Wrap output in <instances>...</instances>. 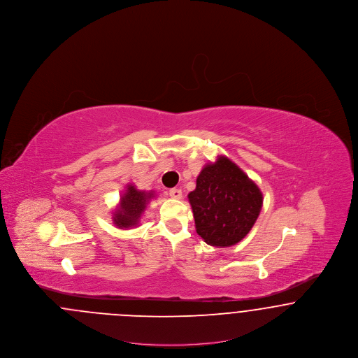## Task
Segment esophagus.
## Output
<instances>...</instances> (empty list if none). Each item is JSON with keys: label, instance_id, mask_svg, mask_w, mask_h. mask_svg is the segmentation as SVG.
Listing matches in <instances>:
<instances>
[{"label": "esophagus", "instance_id": "1", "mask_svg": "<svg viewBox=\"0 0 358 358\" xmlns=\"http://www.w3.org/2000/svg\"><path fill=\"white\" fill-rule=\"evenodd\" d=\"M169 196H171V199L180 200V199L182 197V192H181V189H178V187H173V189L169 190Z\"/></svg>", "mask_w": 358, "mask_h": 358}]
</instances>
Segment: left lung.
I'll use <instances>...</instances> for the list:
<instances>
[{"instance_id":"left-lung-1","label":"left lung","mask_w":358,"mask_h":358,"mask_svg":"<svg viewBox=\"0 0 358 358\" xmlns=\"http://www.w3.org/2000/svg\"><path fill=\"white\" fill-rule=\"evenodd\" d=\"M197 234L213 247H231L247 236L262 210L263 194L229 158L208 164L187 194Z\"/></svg>"}]
</instances>
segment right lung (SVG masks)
<instances>
[{"mask_svg":"<svg viewBox=\"0 0 358 358\" xmlns=\"http://www.w3.org/2000/svg\"><path fill=\"white\" fill-rule=\"evenodd\" d=\"M153 197L154 192L138 190L134 185H127L120 197L118 208L113 213V222L120 229L136 227L146 205Z\"/></svg>","mask_w":358,"mask_h":358,"instance_id":"obj_1","label":"right lung"}]
</instances>
